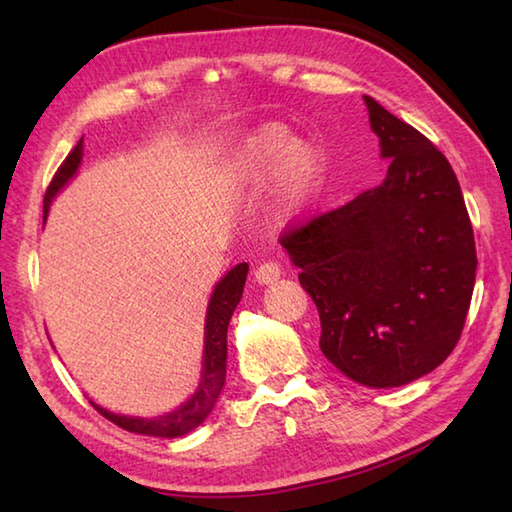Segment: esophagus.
Masks as SVG:
<instances>
[{"instance_id":"esophagus-1","label":"esophagus","mask_w":512,"mask_h":512,"mask_svg":"<svg viewBox=\"0 0 512 512\" xmlns=\"http://www.w3.org/2000/svg\"><path fill=\"white\" fill-rule=\"evenodd\" d=\"M281 277V266L277 262H262L255 270V279L259 284H273Z\"/></svg>"}]
</instances>
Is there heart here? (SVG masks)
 Segmentation results:
<instances>
[{"mask_svg":"<svg viewBox=\"0 0 512 512\" xmlns=\"http://www.w3.org/2000/svg\"><path fill=\"white\" fill-rule=\"evenodd\" d=\"M273 171L279 209L297 215L308 209L321 189L323 151L308 140H292L284 125H264L242 151V173L248 180H266Z\"/></svg>","mask_w":512,"mask_h":512,"instance_id":"heart-1","label":"heart"}]
</instances>
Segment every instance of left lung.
Returning a JSON list of instances; mask_svg holds the SVG:
<instances>
[{
  "mask_svg": "<svg viewBox=\"0 0 512 512\" xmlns=\"http://www.w3.org/2000/svg\"><path fill=\"white\" fill-rule=\"evenodd\" d=\"M385 180L281 235L321 319V352L385 389L436 369L458 345L475 286V237L460 182L416 127L365 96Z\"/></svg>",
  "mask_w": 512,
  "mask_h": 512,
  "instance_id": "1",
  "label": "left lung"
}]
</instances>
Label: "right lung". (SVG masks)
<instances>
[{"instance_id":"1","label":"right lung","mask_w":512,"mask_h":512,"mask_svg":"<svg viewBox=\"0 0 512 512\" xmlns=\"http://www.w3.org/2000/svg\"><path fill=\"white\" fill-rule=\"evenodd\" d=\"M81 154H83V138L76 143V147L70 151L68 158L61 162V167L57 169V173H54V178L48 184L46 198H43V222H46V215L54 195H57V191L74 176L76 169H79ZM246 273H248V264H237L213 290L209 312H206V328H204L202 380H200L198 391H195V394L184 402L180 409L160 418H129V416H118V413L105 411L99 405H94V402L92 407L99 411L103 418L118 424L121 429L132 431V433H143V436L178 438L198 427V424H202L206 416L211 413L215 400L224 387L226 330H228V321L233 317V310L237 308L239 299H242Z\"/></svg>"}]
</instances>
